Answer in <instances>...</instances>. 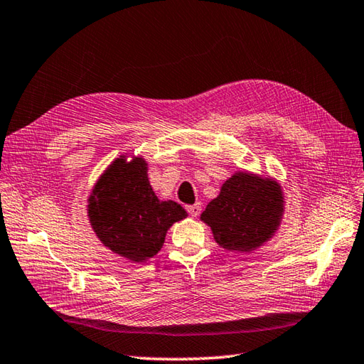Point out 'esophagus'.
I'll return each instance as SVG.
<instances>
[{"mask_svg":"<svg viewBox=\"0 0 364 364\" xmlns=\"http://www.w3.org/2000/svg\"><path fill=\"white\" fill-rule=\"evenodd\" d=\"M185 209H187V212L191 215V217H198V215L203 210V205H201V203H196V204L187 205Z\"/></svg>","mask_w":364,"mask_h":364,"instance_id":"1","label":"esophagus"}]
</instances>
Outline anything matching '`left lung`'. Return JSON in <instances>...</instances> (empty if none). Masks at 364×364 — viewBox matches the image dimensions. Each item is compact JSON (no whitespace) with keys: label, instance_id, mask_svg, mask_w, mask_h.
I'll return each mask as SVG.
<instances>
[{"label":"left lung","instance_id":"8db88e82","mask_svg":"<svg viewBox=\"0 0 364 364\" xmlns=\"http://www.w3.org/2000/svg\"><path fill=\"white\" fill-rule=\"evenodd\" d=\"M283 204L278 182L239 171L207 204L201 220L210 226L220 247L247 253L272 239L283 217Z\"/></svg>","mask_w":364,"mask_h":364}]
</instances>
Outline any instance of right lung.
Segmentation results:
<instances>
[{"label": "right lung", "mask_w": 364, "mask_h": 364, "mask_svg": "<svg viewBox=\"0 0 364 364\" xmlns=\"http://www.w3.org/2000/svg\"><path fill=\"white\" fill-rule=\"evenodd\" d=\"M87 203V217L100 242L132 262L157 255L168 229L187 217L181 204L155 196L141 157L116 159L94 185Z\"/></svg>", "instance_id": "1"}]
</instances>
